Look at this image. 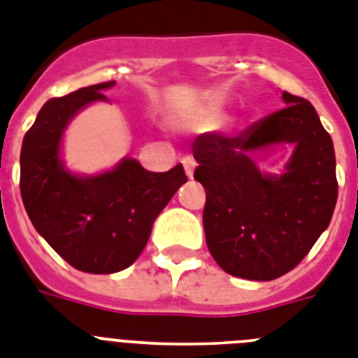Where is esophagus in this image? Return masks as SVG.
I'll return each instance as SVG.
<instances>
[{
  "mask_svg": "<svg viewBox=\"0 0 358 358\" xmlns=\"http://www.w3.org/2000/svg\"><path fill=\"white\" fill-rule=\"evenodd\" d=\"M182 165H184L185 174H187L189 178H191V176H193L194 167H196V162H194L193 156H185V158H182Z\"/></svg>",
  "mask_w": 358,
  "mask_h": 358,
  "instance_id": "esophagus-1",
  "label": "esophagus"
}]
</instances>
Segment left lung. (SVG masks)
<instances>
[{
    "instance_id": "obj_1",
    "label": "left lung",
    "mask_w": 358,
    "mask_h": 358,
    "mask_svg": "<svg viewBox=\"0 0 358 358\" xmlns=\"http://www.w3.org/2000/svg\"><path fill=\"white\" fill-rule=\"evenodd\" d=\"M287 106L243 132L200 134L194 180L206 189L204 231L220 268L237 278L270 281L300 264L331 222L338 199L333 139L315 106L283 92ZM294 143L281 177L261 175L251 152Z\"/></svg>"
}]
</instances>
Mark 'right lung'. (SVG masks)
I'll return each instance as SVG.
<instances>
[{"label":"right lung","instance_id":"1","mask_svg":"<svg viewBox=\"0 0 358 358\" xmlns=\"http://www.w3.org/2000/svg\"><path fill=\"white\" fill-rule=\"evenodd\" d=\"M113 80L49 99L27 130L20 156V191L29 219L73 268L113 274L138 259L152 222L187 182L182 165L145 171L123 159L110 173L80 178L64 169L58 145L66 124L92 101H104Z\"/></svg>","mask_w":358,"mask_h":358}]
</instances>
